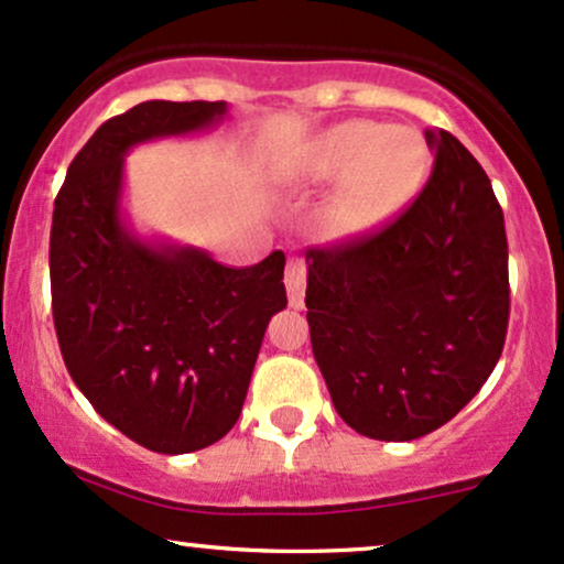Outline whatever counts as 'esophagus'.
Returning <instances> with one entry per match:
<instances>
[{"mask_svg":"<svg viewBox=\"0 0 564 564\" xmlns=\"http://www.w3.org/2000/svg\"><path fill=\"white\" fill-rule=\"evenodd\" d=\"M289 291V307L302 310L304 307V286H307V264L302 257H289L286 275H283Z\"/></svg>","mask_w":564,"mask_h":564,"instance_id":"1","label":"esophagus"}]
</instances>
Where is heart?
Masks as SVG:
<instances>
[{
    "instance_id": "heart-1",
    "label": "heart",
    "mask_w": 564,
    "mask_h": 564,
    "mask_svg": "<svg viewBox=\"0 0 564 564\" xmlns=\"http://www.w3.org/2000/svg\"><path fill=\"white\" fill-rule=\"evenodd\" d=\"M430 151L422 134L379 121H345L323 132L310 151V174L321 183H339L336 225L366 232L387 223L419 193Z\"/></svg>"
}]
</instances>
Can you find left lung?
<instances>
[{
	"label": "left lung",
	"mask_w": 564,
	"mask_h": 564,
	"mask_svg": "<svg viewBox=\"0 0 564 564\" xmlns=\"http://www.w3.org/2000/svg\"><path fill=\"white\" fill-rule=\"evenodd\" d=\"M432 177L371 236L307 249V323L334 408L360 435L405 443L451 422L501 358L509 323L503 212L488 174L426 129Z\"/></svg>",
	"instance_id": "8db88e82"
}]
</instances>
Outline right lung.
Segmentation results:
<instances>
[{"label": "right lung", "instance_id": "1", "mask_svg": "<svg viewBox=\"0 0 564 564\" xmlns=\"http://www.w3.org/2000/svg\"><path fill=\"white\" fill-rule=\"evenodd\" d=\"M225 113L223 100L140 102L87 140L55 198L50 283L70 379L108 424L166 456L228 435L264 328L286 307L283 251L225 268L193 246L140 238L121 212L129 148Z\"/></svg>", "mask_w": 564, "mask_h": 564}]
</instances>
